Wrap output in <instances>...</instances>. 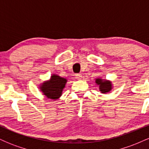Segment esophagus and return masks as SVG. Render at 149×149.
Listing matches in <instances>:
<instances>
[{"label":"esophagus","instance_id":"esophagus-1","mask_svg":"<svg viewBox=\"0 0 149 149\" xmlns=\"http://www.w3.org/2000/svg\"><path fill=\"white\" fill-rule=\"evenodd\" d=\"M76 78L77 80L81 79V78H82L81 73H77V74H76Z\"/></svg>","mask_w":149,"mask_h":149}]
</instances>
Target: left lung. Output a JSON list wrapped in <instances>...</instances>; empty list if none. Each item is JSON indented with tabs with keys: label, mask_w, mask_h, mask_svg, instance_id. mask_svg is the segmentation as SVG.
<instances>
[{
	"label": "left lung",
	"mask_w": 149,
	"mask_h": 149,
	"mask_svg": "<svg viewBox=\"0 0 149 149\" xmlns=\"http://www.w3.org/2000/svg\"><path fill=\"white\" fill-rule=\"evenodd\" d=\"M95 82L100 86L99 88H100V90L102 92V93L109 92L112 89L111 82L109 81V80H103L101 78H97Z\"/></svg>",
	"instance_id": "left-lung-1"
}]
</instances>
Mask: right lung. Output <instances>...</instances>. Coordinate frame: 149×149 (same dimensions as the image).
Listing matches in <instances>:
<instances>
[{"label": "right lung", "instance_id": "obj_1", "mask_svg": "<svg viewBox=\"0 0 149 149\" xmlns=\"http://www.w3.org/2000/svg\"><path fill=\"white\" fill-rule=\"evenodd\" d=\"M66 82L67 80L64 78L54 74L49 81L42 83L40 87V90L47 98L57 100L61 95Z\"/></svg>", "mask_w": 149, "mask_h": 149}]
</instances>
